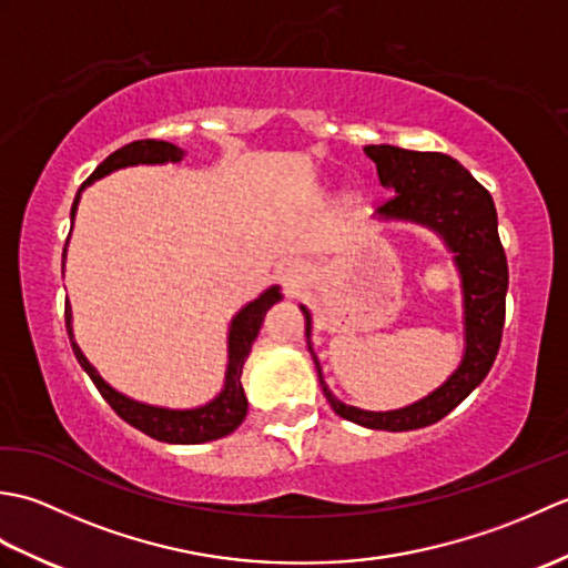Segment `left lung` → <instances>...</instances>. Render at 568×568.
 Here are the masks:
<instances>
[{"mask_svg":"<svg viewBox=\"0 0 568 568\" xmlns=\"http://www.w3.org/2000/svg\"><path fill=\"white\" fill-rule=\"evenodd\" d=\"M364 151L376 163L381 183L395 190V195L381 202L378 214L425 224L439 232L446 246L456 253L466 307V354L442 388L393 413H366L339 403L324 383L317 358L315 366L324 397L336 415L371 429L407 432L449 415L488 376L503 339L508 258L498 236V214L490 192L452 155L397 146H366ZM303 315L305 336H310V312L305 307Z\"/></svg>","mask_w":568,"mask_h":568,"instance_id":"left-lung-1","label":"left lung"}]
</instances>
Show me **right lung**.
<instances>
[{"instance_id":"add662e5","label":"right lung","mask_w":568,"mask_h":568,"mask_svg":"<svg viewBox=\"0 0 568 568\" xmlns=\"http://www.w3.org/2000/svg\"><path fill=\"white\" fill-rule=\"evenodd\" d=\"M180 159H183V149H178L175 143L155 141V139L131 141V143H126V146L114 151L112 155H106V159L98 168H94V173L84 180L82 187L90 185L92 180H100L106 173L116 171V168H126V165H136V163H165V161L175 163ZM82 187L78 190L75 202H72V210H70L72 220H75V210H78V200H80ZM63 263H65V248H63ZM275 300H281V293H277V287L273 285L234 317L232 329H229V366H226L224 390L216 395L212 403H207L204 407H195V409H165V407H153V405H141L136 400H129L126 395L110 388V385H106L98 376V371L90 366V361L82 356L80 346L75 344V339H72L68 303H65V329H68L70 346H72V352H75L78 364L92 378L94 388L100 390V395L106 403H110V407L119 417L129 422L131 427L141 429L143 434H149V437L159 439V442L202 444V442L226 437V434H232L241 425V422H244L248 403H246L244 388H241V371H244V361L251 352L253 339L258 336L265 312H268V307L275 303Z\"/></svg>"}]
</instances>
